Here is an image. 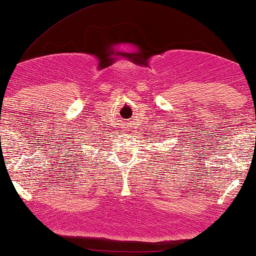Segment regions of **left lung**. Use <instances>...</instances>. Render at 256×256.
<instances>
[{
  "mask_svg": "<svg viewBox=\"0 0 256 256\" xmlns=\"http://www.w3.org/2000/svg\"><path fill=\"white\" fill-rule=\"evenodd\" d=\"M168 152H170V149L168 150ZM177 152H178V150H177ZM166 154H170V155H168V156H169V157H170V156H172V154H171V152H166Z\"/></svg>",
  "mask_w": 256,
  "mask_h": 256,
  "instance_id": "1",
  "label": "left lung"
}]
</instances>
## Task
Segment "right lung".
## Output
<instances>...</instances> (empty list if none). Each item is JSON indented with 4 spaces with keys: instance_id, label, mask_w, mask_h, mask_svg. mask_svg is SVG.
<instances>
[{
    "instance_id": "add662e5",
    "label": "right lung",
    "mask_w": 256,
    "mask_h": 256,
    "mask_svg": "<svg viewBox=\"0 0 256 256\" xmlns=\"http://www.w3.org/2000/svg\"><path fill=\"white\" fill-rule=\"evenodd\" d=\"M90 140H92V138H90Z\"/></svg>"
}]
</instances>
